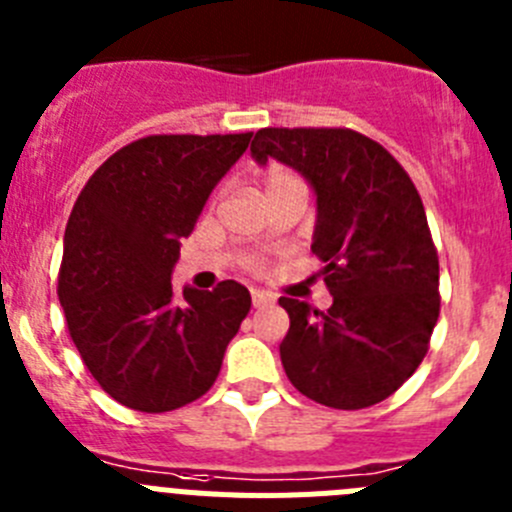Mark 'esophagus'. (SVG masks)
Returning <instances> with one entry per match:
<instances>
[{
	"mask_svg": "<svg viewBox=\"0 0 512 512\" xmlns=\"http://www.w3.org/2000/svg\"><path fill=\"white\" fill-rule=\"evenodd\" d=\"M275 298L270 296V293H265V290H252V306L255 308H262L267 306V303H273Z\"/></svg>",
	"mask_w": 512,
	"mask_h": 512,
	"instance_id": "obj_1",
	"label": "esophagus"
}]
</instances>
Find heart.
Returning <instances> with one entry per match:
<instances>
[{
    "label": "heart",
    "mask_w": 512,
    "mask_h": 512,
    "mask_svg": "<svg viewBox=\"0 0 512 512\" xmlns=\"http://www.w3.org/2000/svg\"><path fill=\"white\" fill-rule=\"evenodd\" d=\"M296 186L303 188V183L301 178L293 176L290 170L270 168L265 173V191H280V188H296Z\"/></svg>",
    "instance_id": "b5f03b06"
}]
</instances>
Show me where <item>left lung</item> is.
Listing matches in <instances>:
<instances>
[{
    "label": "left lung",
    "mask_w": 512,
    "mask_h": 512,
    "mask_svg": "<svg viewBox=\"0 0 512 512\" xmlns=\"http://www.w3.org/2000/svg\"><path fill=\"white\" fill-rule=\"evenodd\" d=\"M257 165L298 170L316 196L311 250L331 306L280 298L290 329L280 359L293 388L329 408H367L426 357L439 319V257L421 196L398 160L352 130H260Z\"/></svg>",
    "instance_id": "obj_1"
}]
</instances>
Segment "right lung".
<instances>
[{
  "label": "right lung",
  "instance_id": "add662e5",
  "mask_svg": "<svg viewBox=\"0 0 512 512\" xmlns=\"http://www.w3.org/2000/svg\"><path fill=\"white\" fill-rule=\"evenodd\" d=\"M247 135H153L122 147L78 196L63 237L58 298L68 331L101 390L142 413L201 398L250 313V290H173L181 239Z\"/></svg>",
  "mask_w": 512,
  "mask_h": 512
}]
</instances>
